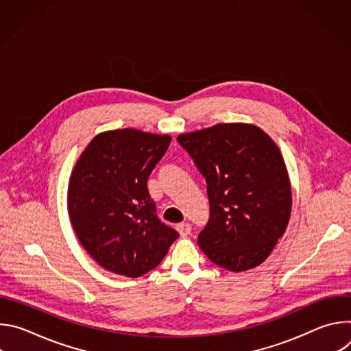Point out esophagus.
Listing matches in <instances>:
<instances>
[{
	"label": "esophagus",
	"mask_w": 351,
	"mask_h": 351,
	"mask_svg": "<svg viewBox=\"0 0 351 351\" xmlns=\"http://www.w3.org/2000/svg\"><path fill=\"white\" fill-rule=\"evenodd\" d=\"M176 229H178V232L180 233L182 237H186V236H189L190 232H191V225L187 223V222H182V223H178V225H176Z\"/></svg>",
	"instance_id": "1"
}]
</instances>
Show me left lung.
I'll return each instance as SVG.
<instances>
[{
	"label": "left lung",
	"mask_w": 351,
	"mask_h": 351,
	"mask_svg": "<svg viewBox=\"0 0 351 351\" xmlns=\"http://www.w3.org/2000/svg\"><path fill=\"white\" fill-rule=\"evenodd\" d=\"M207 182L210 219L197 244L218 267H258L283 236L291 187L274 140L248 123H218L178 136Z\"/></svg>",
	"instance_id": "1"
}]
</instances>
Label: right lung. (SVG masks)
Wrapping results in <instances>:
<instances>
[{"instance_id":"obj_1","label":"right lung","mask_w":351,"mask_h":351,"mask_svg":"<svg viewBox=\"0 0 351 351\" xmlns=\"http://www.w3.org/2000/svg\"><path fill=\"white\" fill-rule=\"evenodd\" d=\"M169 143L168 134L130 128L99 133L72 171L71 223L86 252L110 272L128 278L149 272L179 237L157 217L147 189Z\"/></svg>"}]
</instances>
